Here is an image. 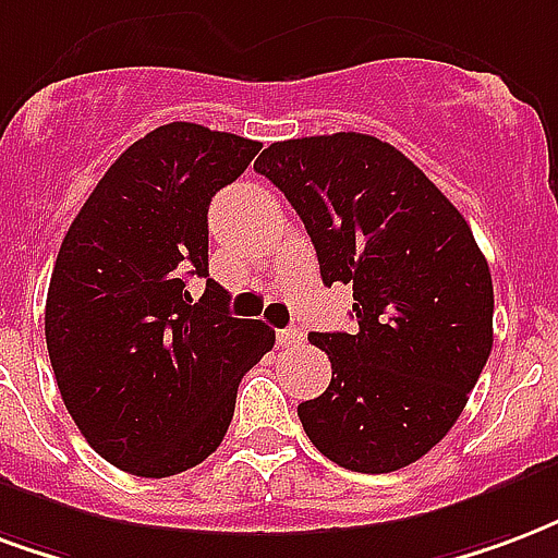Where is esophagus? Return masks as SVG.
I'll return each mask as SVG.
<instances>
[{
    "label": "esophagus",
    "instance_id": "esophagus-1",
    "mask_svg": "<svg viewBox=\"0 0 558 558\" xmlns=\"http://www.w3.org/2000/svg\"><path fill=\"white\" fill-rule=\"evenodd\" d=\"M301 340H304V333L299 328H280L278 331V345H295Z\"/></svg>",
    "mask_w": 558,
    "mask_h": 558
}]
</instances>
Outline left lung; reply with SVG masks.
Instances as JSON below:
<instances>
[{
  "instance_id": "8db88e82",
  "label": "left lung",
  "mask_w": 558,
  "mask_h": 558,
  "mask_svg": "<svg viewBox=\"0 0 558 558\" xmlns=\"http://www.w3.org/2000/svg\"><path fill=\"white\" fill-rule=\"evenodd\" d=\"M254 171L301 216L322 283L354 292V333H311L331 384L301 402V426L354 473L414 464L456 426L494 345L473 230L405 153L363 132L275 142Z\"/></svg>"
}]
</instances>
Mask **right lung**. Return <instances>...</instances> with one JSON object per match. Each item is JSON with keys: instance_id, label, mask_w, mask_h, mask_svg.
Here are the masks:
<instances>
[{"instance_id": "right-lung-1", "label": "right lung", "mask_w": 558, "mask_h": 558, "mask_svg": "<svg viewBox=\"0 0 558 558\" xmlns=\"http://www.w3.org/2000/svg\"><path fill=\"white\" fill-rule=\"evenodd\" d=\"M263 147L201 123H165L123 150L61 242L47 349L61 399L94 452L165 478L213 456L242 375L275 345L233 319L209 278V201ZM204 277L195 302L187 278Z\"/></svg>"}]
</instances>
